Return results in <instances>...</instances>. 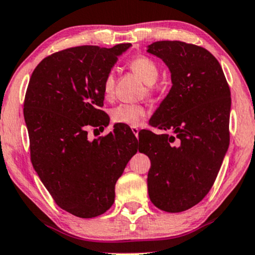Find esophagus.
<instances>
[{
    "label": "esophagus",
    "instance_id": "1",
    "mask_svg": "<svg viewBox=\"0 0 255 255\" xmlns=\"http://www.w3.org/2000/svg\"><path fill=\"white\" fill-rule=\"evenodd\" d=\"M131 131H133V134H134V135H135L136 137L139 136V128H137L136 126H133V127H131Z\"/></svg>",
    "mask_w": 255,
    "mask_h": 255
}]
</instances>
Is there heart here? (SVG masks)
Returning a JSON list of instances; mask_svg holds the SVG:
<instances>
[{"instance_id": "1", "label": "heart", "mask_w": 255, "mask_h": 255, "mask_svg": "<svg viewBox=\"0 0 255 255\" xmlns=\"http://www.w3.org/2000/svg\"><path fill=\"white\" fill-rule=\"evenodd\" d=\"M129 69L139 76L145 84L152 85L157 82L159 77V67L154 60L146 56H139L131 59L128 64ZM115 76L110 71L103 81V93L107 98H110L114 94ZM147 114L146 107L141 104H119L112 110V120L115 124L128 126H137Z\"/></svg>"}]
</instances>
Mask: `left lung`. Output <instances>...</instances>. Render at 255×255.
Listing matches in <instances>:
<instances>
[{
  "instance_id": "left-lung-1",
  "label": "left lung",
  "mask_w": 255,
  "mask_h": 255,
  "mask_svg": "<svg viewBox=\"0 0 255 255\" xmlns=\"http://www.w3.org/2000/svg\"><path fill=\"white\" fill-rule=\"evenodd\" d=\"M147 52L166 64L172 88L149 120L162 130L139 133L151 159V202L167 213L188 210L210 191L229 146L231 90L220 63L201 46L157 41Z\"/></svg>"
}]
</instances>
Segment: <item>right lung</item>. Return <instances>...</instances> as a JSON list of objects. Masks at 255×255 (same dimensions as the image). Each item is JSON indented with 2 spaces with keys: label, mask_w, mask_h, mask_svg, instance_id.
<instances>
[{
  "label": "right lung",
  "mask_w": 255,
  "mask_h": 255,
  "mask_svg": "<svg viewBox=\"0 0 255 255\" xmlns=\"http://www.w3.org/2000/svg\"><path fill=\"white\" fill-rule=\"evenodd\" d=\"M131 44L77 46L38 64L23 103L33 167L61 209L82 219L114 203L116 180L137 152L127 127L90 141L89 127H107L103 81Z\"/></svg>",
  "instance_id": "add662e5"
}]
</instances>
